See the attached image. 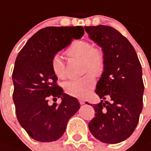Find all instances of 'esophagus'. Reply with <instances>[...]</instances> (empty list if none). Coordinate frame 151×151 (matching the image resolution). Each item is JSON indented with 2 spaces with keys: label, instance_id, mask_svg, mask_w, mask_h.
<instances>
[{
  "label": "esophagus",
  "instance_id": "34e87169",
  "mask_svg": "<svg viewBox=\"0 0 151 151\" xmlns=\"http://www.w3.org/2000/svg\"><path fill=\"white\" fill-rule=\"evenodd\" d=\"M78 101H79V103L81 104H84L86 103V100H84V99H78Z\"/></svg>",
  "mask_w": 151,
  "mask_h": 151
}]
</instances>
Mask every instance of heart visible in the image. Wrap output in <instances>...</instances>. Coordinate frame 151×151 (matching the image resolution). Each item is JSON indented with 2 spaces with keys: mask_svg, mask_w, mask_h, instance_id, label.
<instances>
[{
  "mask_svg": "<svg viewBox=\"0 0 151 151\" xmlns=\"http://www.w3.org/2000/svg\"><path fill=\"white\" fill-rule=\"evenodd\" d=\"M65 54L69 57L83 60V71L87 73L81 78L67 81L64 86L65 91L72 96L78 98L86 97L96 84L94 76L101 75L105 67L103 49L99 46H93L88 40H81L72 42L65 50ZM51 68L58 78L65 79L66 78L65 64L61 57L58 55L53 57Z\"/></svg>",
  "mask_w": 151,
  "mask_h": 151,
  "instance_id": "b5f03b06",
  "label": "heart"
}]
</instances>
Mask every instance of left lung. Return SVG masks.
Segmentation results:
<instances>
[{"instance_id": "obj_1", "label": "left lung", "mask_w": 151, "mask_h": 151, "mask_svg": "<svg viewBox=\"0 0 151 151\" xmlns=\"http://www.w3.org/2000/svg\"><path fill=\"white\" fill-rule=\"evenodd\" d=\"M85 29L105 57L95 90L103 100L93 104L95 117L88 128L101 142L118 143L131 136L139 123L144 91L142 66L131 42L116 28L98 25Z\"/></svg>"}]
</instances>
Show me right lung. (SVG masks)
I'll list each match as a JSON object with an SVG mask.
<instances>
[{
    "mask_svg": "<svg viewBox=\"0 0 151 151\" xmlns=\"http://www.w3.org/2000/svg\"><path fill=\"white\" fill-rule=\"evenodd\" d=\"M84 28L47 27L33 35L18 54L12 72V98L19 124L39 142L58 139L80 104L75 97L63 93L51 68V60L58 51L72 40L83 36ZM60 104L50 105V99Z\"/></svg>",
    "mask_w": 151,
    "mask_h": 151,
    "instance_id": "1",
    "label": "right lung"
}]
</instances>
